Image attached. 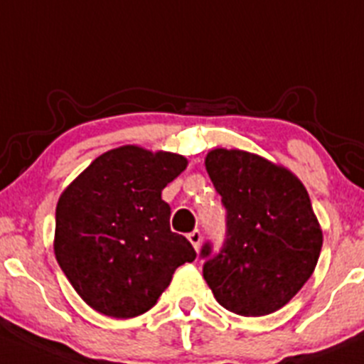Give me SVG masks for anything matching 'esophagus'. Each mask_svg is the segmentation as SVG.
<instances>
[{"label": "esophagus", "mask_w": 364, "mask_h": 364, "mask_svg": "<svg viewBox=\"0 0 364 364\" xmlns=\"http://www.w3.org/2000/svg\"><path fill=\"white\" fill-rule=\"evenodd\" d=\"M188 240L191 241V245L195 247V250L198 252L200 250V241H202V234H200V230H193L191 234H188Z\"/></svg>", "instance_id": "esophagus-1"}]
</instances>
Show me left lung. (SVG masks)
<instances>
[{
    "label": "left lung",
    "instance_id": "1",
    "mask_svg": "<svg viewBox=\"0 0 364 364\" xmlns=\"http://www.w3.org/2000/svg\"><path fill=\"white\" fill-rule=\"evenodd\" d=\"M205 169L227 209V241L203 279L225 309L264 316L284 307L316 268L323 234L295 173L257 154L214 148Z\"/></svg>",
    "mask_w": 364,
    "mask_h": 364
}]
</instances>
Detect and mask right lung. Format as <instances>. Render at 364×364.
Listing matches in <instances>:
<instances>
[{
  "label": "right lung",
  "mask_w": 364,
  "mask_h": 364,
  "mask_svg": "<svg viewBox=\"0 0 364 364\" xmlns=\"http://www.w3.org/2000/svg\"><path fill=\"white\" fill-rule=\"evenodd\" d=\"M188 168L184 155L124 144L91 162L62 191L53 250L87 306L134 318L157 304L195 248L169 228L162 189Z\"/></svg>",
  "instance_id": "right-lung-1"
}]
</instances>
